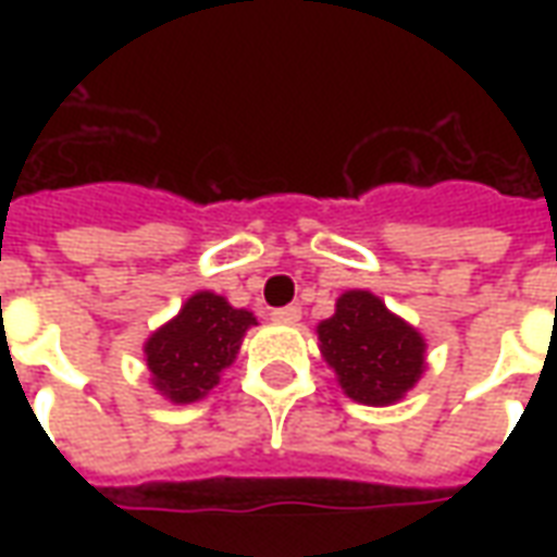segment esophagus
Segmentation results:
<instances>
[{"label":"esophagus","instance_id":"esophagus-1","mask_svg":"<svg viewBox=\"0 0 557 557\" xmlns=\"http://www.w3.org/2000/svg\"><path fill=\"white\" fill-rule=\"evenodd\" d=\"M301 319V307H280V310H271V322L277 325H295Z\"/></svg>","mask_w":557,"mask_h":557}]
</instances>
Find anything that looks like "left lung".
Wrapping results in <instances>:
<instances>
[{
    "instance_id": "1",
    "label": "left lung",
    "mask_w": 557,
    "mask_h": 557,
    "mask_svg": "<svg viewBox=\"0 0 557 557\" xmlns=\"http://www.w3.org/2000/svg\"><path fill=\"white\" fill-rule=\"evenodd\" d=\"M315 334L343 394L363 406H394L426 370L423 334L367 289L343 292Z\"/></svg>"
}]
</instances>
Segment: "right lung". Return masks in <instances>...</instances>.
I'll return each mask as SVG.
<instances>
[{
	"instance_id": "add662e5",
	"label": "right lung",
	"mask_w": 557,
	"mask_h": 557,
	"mask_svg": "<svg viewBox=\"0 0 557 557\" xmlns=\"http://www.w3.org/2000/svg\"><path fill=\"white\" fill-rule=\"evenodd\" d=\"M253 325L250 310L232 307L218 292H194L182 310L143 343L154 391L175 406L208 397L220 373L235 363L244 334Z\"/></svg>"
}]
</instances>
